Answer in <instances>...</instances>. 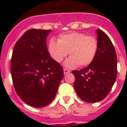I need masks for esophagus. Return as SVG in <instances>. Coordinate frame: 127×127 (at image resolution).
Returning a JSON list of instances; mask_svg holds the SVG:
<instances>
[{
  "label": "esophagus",
  "mask_w": 127,
  "mask_h": 127,
  "mask_svg": "<svg viewBox=\"0 0 127 127\" xmlns=\"http://www.w3.org/2000/svg\"><path fill=\"white\" fill-rule=\"evenodd\" d=\"M70 72V71L69 70V69H64V74H69Z\"/></svg>",
  "instance_id": "34e87169"
}]
</instances>
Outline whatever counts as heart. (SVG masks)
Returning a JSON list of instances; mask_svg holds the SVG:
<instances>
[{
	"instance_id": "1",
	"label": "heart",
	"mask_w": 127,
	"mask_h": 127,
	"mask_svg": "<svg viewBox=\"0 0 127 127\" xmlns=\"http://www.w3.org/2000/svg\"><path fill=\"white\" fill-rule=\"evenodd\" d=\"M48 49L51 58L57 62H61L69 53L70 57L65 63V66L74 67L79 65L86 67L92 62L96 56L98 41L92 35L72 32L60 35L58 41L51 39Z\"/></svg>"
}]
</instances>
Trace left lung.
Listing matches in <instances>:
<instances>
[{
    "label": "left lung",
    "mask_w": 127,
    "mask_h": 127,
    "mask_svg": "<svg viewBox=\"0 0 127 127\" xmlns=\"http://www.w3.org/2000/svg\"><path fill=\"white\" fill-rule=\"evenodd\" d=\"M98 50L88 67L72 72L75 76L74 87L78 97L87 102H98L111 90L117 76V57L114 46L106 33L96 30Z\"/></svg>",
    "instance_id": "1"
}]
</instances>
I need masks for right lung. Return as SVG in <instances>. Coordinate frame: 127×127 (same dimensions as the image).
<instances>
[{"mask_svg": "<svg viewBox=\"0 0 127 127\" xmlns=\"http://www.w3.org/2000/svg\"><path fill=\"white\" fill-rule=\"evenodd\" d=\"M51 30L30 29L14 47L11 63L13 86L23 102L35 107L50 104L64 77L60 64L50 57L46 37Z\"/></svg>", "mask_w": 127, "mask_h": 127, "instance_id": "add662e5", "label": "right lung"}]
</instances>
